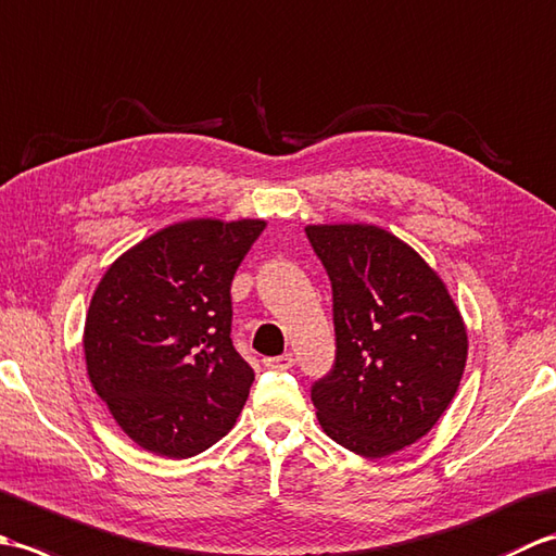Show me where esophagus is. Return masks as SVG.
I'll use <instances>...</instances> for the list:
<instances>
[{
  "label": "esophagus",
  "mask_w": 556,
  "mask_h": 556,
  "mask_svg": "<svg viewBox=\"0 0 556 556\" xmlns=\"http://www.w3.org/2000/svg\"><path fill=\"white\" fill-rule=\"evenodd\" d=\"M293 363H296V358H293V353H281V356H271V358H265V365L271 370H289L293 368Z\"/></svg>",
  "instance_id": "1"
}]
</instances>
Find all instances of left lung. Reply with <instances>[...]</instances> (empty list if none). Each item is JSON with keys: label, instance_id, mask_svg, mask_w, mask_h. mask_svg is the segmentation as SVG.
Here are the masks:
<instances>
[{"label": "left lung", "instance_id": "obj_1", "mask_svg": "<svg viewBox=\"0 0 556 556\" xmlns=\"http://www.w3.org/2000/svg\"><path fill=\"white\" fill-rule=\"evenodd\" d=\"M332 281L334 368L311 389L327 437L365 458L418 442L456 396L468 334L442 277L375 224H311Z\"/></svg>", "mask_w": 556, "mask_h": 556}]
</instances>
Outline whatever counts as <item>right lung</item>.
<instances>
[{
  "mask_svg": "<svg viewBox=\"0 0 556 556\" xmlns=\"http://www.w3.org/2000/svg\"><path fill=\"white\" fill-rule=\"evenodd\" d=\"M265 219H186L104 271L83 329L90 384L146 452L188 458L227 434L255 372L231 344V281Z\"/></svg>",
  "mask_w": 556,
  "mask_h": 556,
  "instance_id": "1",
  "label": "right lung"
}]
</instances>
